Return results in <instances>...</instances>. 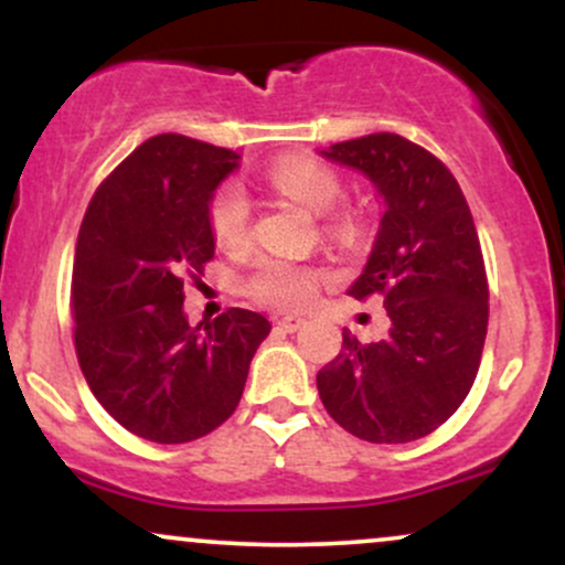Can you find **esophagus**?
<instances>
[{
	"label": "esophagus",
	"instance_id": "1",
	"mask_svg": "<svg viewBox=\"0 0 565 565\" xmlns=\"http://www.w3.org/2000/svg\"><path fill=\"white\" fill-rule=\"evenodd\" d=\"M302 323H305L302 316H281V319L276 321V327L284 329V332H297V329H300Z\"/></svg>",
	"mask_w": 565,
	"mask_h": 565
}]
</instances>
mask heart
<instances>
[{"label": "heart", "instance_id": "heart-1", "mask_svg": "<svg viewBox=\"0 0 565 565\" xmlns=\"http://www.w3.org/2000/svg\"><path fill=\"white\" fill-rule=\"evenodd\" d=\"M270 188L289 196L305 210L323 215L340 201L342 180L334 170L316 159L287 157L278 159L268 174ZM210 231L220 249L242 252L249 244V199L238 183H223L210 201ZM323 274L310 265L289 263L281 257H265L249 276V295L257 302L274 308H302L316 297Z\"/></svg>", "mask_w": 565, "mask_h": 565}]
</instances>
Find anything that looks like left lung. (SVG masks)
Here are the masks:
<instances>
[{"label": "left lung", "mask_w": 565, "mask_h": 565, "mask_svg": "<svg viewBox=\"0 0 565 565\" xmlns=\"http://www.w3.org/2000/svg\"><path fill=\"white\" fill-rule=\"evenodd\" d=\"M323 159L377 188L372 255L348 289L382 295L391 329L342 350L316 374L337 425L369 444H406L444 425L468 398L489 327V284L470 206L430 151L393 132L334 142Z\"/></svg>", "instance_id": "1"}]
</instances>
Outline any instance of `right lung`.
<instances>
[{"label":"right lung","instance_id":"1","mask_svg":"<svg viewBox=\"0 0 565 565\" xmlns=\"http://www.w3.org/2000/svg\"><path fill=\"white\" fill-rule=\"evenodd\" d=\"M238 153L157 135L103 180L82 220L71 281L89 391L135 436L188 444L236 412L265 316L231 308L188 323L185 276L215 257L210 201Z\"/></svg>","mask_w":565,"mask_h":565}]
</instances>
